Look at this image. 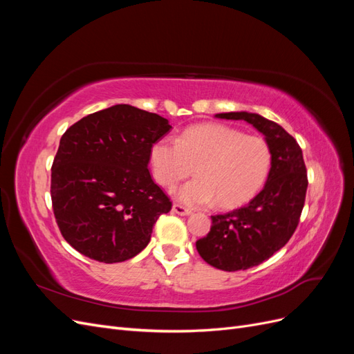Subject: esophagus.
Returning <instances> with one entry per match:
<instances>
[{"mask_svg": "<svg viewBox=\"0 0 354 354\" xmlns=\"http://www.w3.org/2000/svg\"><path fill=\"white\" fill-rule=\"evenodd\" d=\"M173 212L178 214V216H190L192 209H189V208H186L183 205H180V203H174V205H173Z\"/></svg>", "mask_w": 354, "mask_h": 354, "instance_id": "1", "label": "esophagus"}]
</instances>
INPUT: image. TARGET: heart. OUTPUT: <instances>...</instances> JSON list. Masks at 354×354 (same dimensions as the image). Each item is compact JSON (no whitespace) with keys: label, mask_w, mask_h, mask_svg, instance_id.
Returning <instances> with one entry per match:
<instances>
[{"label":"heart","mask_w":354,"mask_h":354,"mask_svg":"<svg viewBox=\"0 0 354 354\" xmlns=\"http://www.w3.org/2000/svg\"><path fill=\"white\" fill-rule=\"evenodd\" d=\"M153 177L160 186L174 187L194 174L178 190L187 205L234 208L252 199L264 186L272 168V149L263 137L223 124L190 127L180 136L162 137L151 147Z\"/></svg>","instance_id":"heart-1"}]
</instances>
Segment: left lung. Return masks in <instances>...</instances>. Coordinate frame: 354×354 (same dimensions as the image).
Listing matches in <instances>:
<instances>
[{
	"mask_svg": "<svg viewBox=\"0 0 354 354\" xmlns=\"http://www.w3.org/2000/svg\"><path fill=\"white\" fill-rule=\"evenodd\" d=\"M216 116L251 124L272 149L270 174L260 194L245 207L211 216V230L196 241L199 255L212 267L246 270L269 260L291 239L304 207L307 171L301 147L279 124L248 112Z\"/></svg>",
	"mask_w": 354,
	"mask_h": 354,
	"instance_id": "8db88e82",
	"label": "left lung"
}]
</instances>
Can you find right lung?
I'll return each mask as SVG.
<instances>
[{
	"label": "right lung",
	"instance_id": "add662e5",
	"mask_svg": "<svg viewBox=\"0 0 354 354\" xmlns=\"http://www.w3.org/2000/svg\"><path fill=\"white\" fill-rule=\"evenodd\" d=\"M168 120L115 104L71 125L51 167V202L62 236L100 263H121L143 251L153 224L173 203L151 177L152 145Z\"/></svg>",
	"mask_w": 354,
	"mask_h": 354
}]
</instances>
